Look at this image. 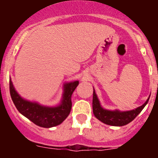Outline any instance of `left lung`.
I'll return each mask as SVG.
<instances>
[{
    "mask_svg": "<svg viewBox=\"0 0 158 158\" xmlns=\"http://www.w3.org/2000/svg\"><path fill=\"white\" fill-rule=\"evenodd\" d=\"M149 98L150 96L142 106L133 110H129V111H120L118 109L109 110L104 109L102 106L94 89L93 98H92V111L95 118L104 124L111 125V126H124L132 122L138 115V114L148 104Z\"/></svg>",
    "mask_w": 158,
    "mask_h": 158,
    "instance_id": "left-lung-1",
    "label": "left lung"
}]
</instances>
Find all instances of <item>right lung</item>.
<instances>
[{
    "instance_id": "right-lung-1",
    "label": "right lung",
    "mask_w": 158,
    "mask_h": 158,
    "mask_svg": "<svg viewBox=\"0 0 158 158\" xmlns=\"http://www.w3.org/2000/svg\"><path fill=\"white\" fill-rule=\"evenodd\" d=\"M79 80L63 84L62 99L55 106H47L36 102L22 98L16 91L10 79V96L19 112L35 125L43 128H52L60 125L69 114L72 109V95L79 85Z\"/></svg>"
}]
</instances>
